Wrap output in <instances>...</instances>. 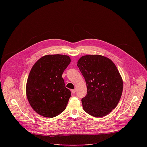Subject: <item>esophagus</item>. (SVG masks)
<instances>
[{
    "instance_id": "34e87169",
    "label": "esophagus",
    "mask_w": 147,
    "mask_h": 147,
    "mask_svg": "<svg viewBox=\"0 0 147 147\" xmlns=\"http://www.w3.org/2000/svg\"><path fill=\"white\" fill-rule=\"evenodd\" d=\"M76 89H74V90H71V92H72L73 94L76 93Z\"/></svg>"
}]
</instances>
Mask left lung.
Segmentation results:
<instances>
[{"label":"left lung","mask_w":147,"mask_h":147,"mask_svg":"<svg viewBox=\"0 0 147 147\" xmlns=\"http://www.w3.org/2000/svg\"><path fill=\"white\" fill-rule=\"evenodd\" d=\"M77 66L85 78L87 92L81 99L83 109L100 117L109 114L118 104L123 91V80L113 62L99 55L83 56Z\"/></svg>","instance_id":"8db88e82"}]
</instances>
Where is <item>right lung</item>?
<instances>
[{
  "instance_id": "right-lung-1",
  "label": "right lung",
  "mask_w": 147,
  "mask_h": 147,
  "mask_svg": "<svg viewBox=\"0 0 147 147\" xmlns=\"http://www.w3.org/2000/svg\"><path fill=\"white\" fill-rule=\"evenodd\" d=\"M70 63L68 56L49 55L39 59L29 74L26 94L32 109L46 117H54L63 112L70 91L61 76Z\"/></svg>"
}]
</instances>
